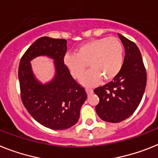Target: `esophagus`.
<instances>
[{
	"instance_id": "1",
	"label": "esophagus",
	"mask_w": 158,
	"mask_h": 158,
	"mask_svg": "<svg viewBox=\"0 0 158 158\" xmlns=\"http://www.w3.org/2000/svg\"><path fill=\"white\" fill-rule=\"evenodd\" d=\"M86 91H87V93L88 95H91V94L93 93V90L90 88V87H86Z\"/></svg>"
}]
</instances>
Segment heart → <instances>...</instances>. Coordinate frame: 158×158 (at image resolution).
<instances>
[{
    "label": "heart",
    "mask_w": 158,
    "mask_h": 158,
    "mask_svg": "<svg viewBox=\"0 0 158 158\" xmlns=\"http://www.w3.org/2000/svg\"><path fill=\"white\" fill-rule=\"evenodd\" d=\"M63 62L75 79H81L88 64L91 70L82 83L93 86L101 79L109 81L117 76L124 63V47L115 37L93 39L79 46L75 54H66Z\"/></svg>",
    "instance_id": "1"
}]
</instances>
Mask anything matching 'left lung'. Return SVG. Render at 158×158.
Returning a JSON list of instances; mask_svg holds the SVG:
<instances>
[{
	"label": "left lung",
	"instance_id": "1",
	"mask_svg": "<svg viewBox=\"0 0 158 158\" xmlns=\"http://www.w3.org/2000/svg\"><path fill=\"white\" fill-rule=\"evenodd\" d=\"M125 50L123 67L113 80L94 90L99 102L95 107L104 121L119 123L128 118L140 104L146 87V70L134 42L118 34Z\"/></svg>",
	"mask_w": 158,
	"mask_h": 158
}]
</instances>
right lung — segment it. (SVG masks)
<instances>
[{
  "label": "right lung",
  "mask_w": 158,
  "mask_h": 158,
  "mask_svg": "<svg viewBox=\"0 0 158 158\" xmlns=\"http://www.w3.org/2000/svg\"><path fill=\"white\" fill-rule=\"evenodd\" d=\"M67 40L42 37L27 49L18 67L21 99L34 119L53 130L71 128L79 118L80 108L87 95L65 66ZM46 55L55 60L56 75L46 85L36 80L31 72L29 61Z\"/></svg>",
  "instance_id": "add662e5"
}]
</instances>
